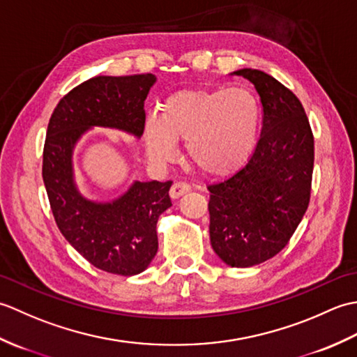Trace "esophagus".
<instances>
[{
	"label": "esophagus",
	"instance_id": "esophagus-1",
	"mask_svg": "<svg viewBox=\"0 0 357 357\" xmlns=\"http://www.w3.org/2000/svg\"><path fill=\"white\" fill-rule=\"evenodd\" d=\"M190 190H192V187L188 185L187 183H174L170 188V196L173 199H178V198H181V196L188 193Z\"/></svg>",
	"mask_w": 357,
	"mask_h": 357
}]
</instances>
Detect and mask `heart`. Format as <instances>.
<instances>
[{
    "mask_svg": "<svg viewBox=\"0 0 357 357\" xmlns=\"http://www.w3.org/2000/svg\"><path fill=\"white\" fill-rule=\"evenodd\" d=\"M259 124V104L245 89L181 90L165 98L158 118L146 119L142 142L147 158L158 165L176 155L174 142H185L201 173L227 176L252 155Z\"/></svg>",
    "mask_w": 357,
    "mask_h": 357,
    "instance_id": "b5f03b06",
    "label": "heart"
}]
</instances>
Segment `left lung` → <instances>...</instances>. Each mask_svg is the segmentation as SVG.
Instances as JSON below:
<instances>
[{
    "label": "left lung",
    "mask_w": 357,
    "mask_h": 357,
    "mask_svg": "<svg viewBox=\"0 0 357 357\" xmlns=\"http://www.w3.org/2000/svg\"><path fill=\"white\" fill-rule=\"evenodd\" d=\"M261 96V138L231 176L208 185L210 242L230 267L247 268L282 250L304 218L312 192L314 139L296 95L268 73L241 69Z\"/></svg>",
    "instance_id": "8db88e82"
}]
</instances>
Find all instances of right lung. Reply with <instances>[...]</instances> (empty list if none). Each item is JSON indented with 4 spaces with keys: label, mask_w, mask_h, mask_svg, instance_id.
<instances>
[{
    "label": "right lung",
    "mask_w": 357,
    "mask_h": 357,
    "mask_svg": "<svg viewBox=\"0 0 357 357\" xmlns=\"http://www.w3.org/2000/svg\"><path fill=\"white\" fill-rule=\"evenodd\" d=\"M156 82L151 73L95 77L72 89L53 110L43 153V181L63 236L102 271L139 275L158 252V219L172 207V181H133L112 201H92L75 181L73 151L93 127L141 138L144 101Z\"/></svg>",
    "instance_id": "1"
}]
</instances>
